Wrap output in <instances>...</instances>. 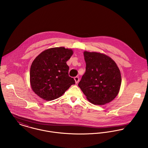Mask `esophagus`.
Here are the masks:
<instances>
[{"instance_id":"obj_1","label":"esophagus","mask_w":148,"mask_h":148,"mask_svg":"<svg viewBox=\"0 0 148 148\" xmlns=\"http://www.w3.org/2000/svg\"><path fill=\"white\" fill-rule=\"evenodd\" d=\"M74 80H75V83H78L79 82V78L78 77H75L74 78Z\"/></svg>"}]
</instances>
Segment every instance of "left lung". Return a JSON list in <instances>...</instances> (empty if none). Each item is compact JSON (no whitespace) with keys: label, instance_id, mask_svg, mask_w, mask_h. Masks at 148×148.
<instances>
[{"label":"left lung","instance_id":"8db88e82","mask_svg":"<svg viewBox=\"0 0 148 148\" xmlns=\"http://www.w3.org/2000/svg\"><path fill=\"white\" fill-rule=\"evenodd\" d=\"M86 72L78 86L87 100L96 105L110 103L119 94L121 77L115 61L97 52L83 53Z\"/></svg>","mask_w":148,"mask_h":148}]
</instances>
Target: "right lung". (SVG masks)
Returning a JSON list of instances; mask_svg holds the SVG:
<instances>
[{"mask_svg":"<svg viewBox=\"0 0 148 148\" xmlns=\"http://www.w3.org/2000/svg\"><path fill=\"white\" fill-rule=\"evenodd\" d=\"M73 54L64 47L50 48L41 52L34 60L30 69L32 89L41 98L48 101L61 97L75 84L69 77L66 62Z\"/></svg>","mask_w":148,"mask_h":148,"instance_id":"right-lung-1","label":"right lung"}]
</instances>
